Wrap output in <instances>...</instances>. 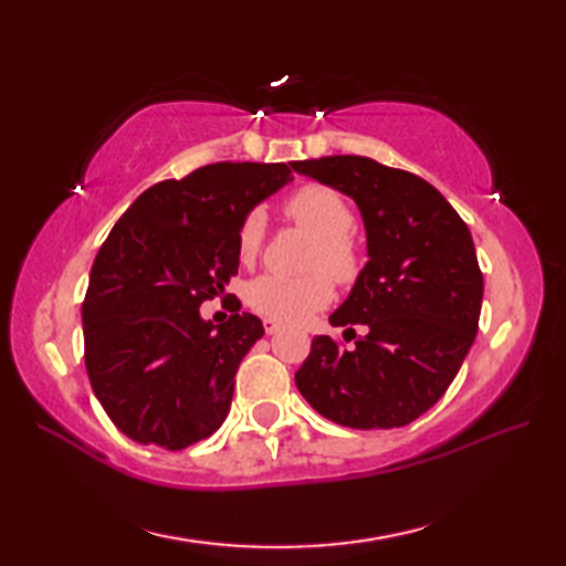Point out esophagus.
I'll return each mask as SVG.
<instances>
[{"mask_svg":"<svg viewBox=\"0 0 566 566\" xmlns=\"http://www.w3.org/2000/svg\"><path fill=\"white\" fill-rule=\"evenodd\" d=\"M262 328H264V333L272 335V333L280 331V321H274V318H262Z\"/></svg>","mask_w":566,"mask_h":566,"instance_id":"34e87169","label":"esophagus"}]
</instances>
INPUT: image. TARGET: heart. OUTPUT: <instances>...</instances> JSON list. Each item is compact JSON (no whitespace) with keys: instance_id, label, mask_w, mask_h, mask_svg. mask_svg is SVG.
I'll use <instances>...</instances> for the list:
<instances>
[{"instance_id":"obj_1","label":"heart","mask_w":566,"mask_h":566,"mask_svg":"<svg viewBox=\"0 0 566 566\" xmlns=\"http://www.w3.org/2000/svg\"><path fill=\"white\" fill-rule=\"evenodd\" d=\"M284 211L294 223L316 235V243L308 252V270H318L304 276L262 274L252 280L245 290L250 308L268 318L304 321L308 314L323 308L333 296L335 282H353L359 272V250L353 238L355 213L338 189L328 185H304L292 191L284 201ZM264 235V219L260 211H250L238 226L235 250L240 262L258 258ZM321 269H326L321 273Z\"/></svg>"}]
</instances>
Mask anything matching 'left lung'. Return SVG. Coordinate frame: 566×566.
<instances>
[{"label":"left lung","instance_id":"8db88e82","mask_svg":"<svg viewBox=\"0 0 566 566\" xmlns=\"http://www.w3.org/2000/svg\"><path fill=\"white\" fill-rule=\"evenodd\" d=\"M340 189L363 211L369 262L333 326L363 325L345 347L318 335L294 381L304 399L347 428H399L448 391L474 343L484 276L472 233L450 201L413 172L363 155L292 163Z\"/></svg>","mask_w":566,"mask_h":566}]
</instances>
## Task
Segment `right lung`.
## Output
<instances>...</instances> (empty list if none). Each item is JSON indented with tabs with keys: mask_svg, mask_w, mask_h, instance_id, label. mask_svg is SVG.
I'll use <instances>...</instances> for the list:
<instances>
[{
	"mask_svg": "<svg viewBox=\"0 0 566 566\" xmlns=\"http://www.w3.org/2000/svg\"><path fill=\"white\" fill-rule=\"evenodd\" d=\"M290 179L284 163L203 165L143 191L106 235L82 302L84 367L130 440L182 450L226 420L264 328L238 298L216 328L199 306L238 274L240 221Z\"/></svg>",
	"mask_w": 566,
	"mask_h": 566,
	"instance_id": "1",
	"label": "right lung"
}]
</instances>
